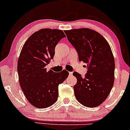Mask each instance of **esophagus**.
<instances>
[{"instance_id":"1","label":"esophagus","mask_w":130,"mask_h":130,"mask_svg":"<svg viewBox=\"0 0 130 130\" xmlns=\"http://www.w3.org/2000/svg\"><path fill=\"white\" fill-rule=\"evenodd\" d=\"M69 74L70 76H71L73 74V72H69Z\"/></svg>"}]
</instances>
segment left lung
Segmentation results:
<instances>
[{
  "label": "left lung",
  "instance_id": "obj_1",
  "mask_svg": "<svg viewBox=\"0 0 130 130\" xmlns=\"http://www.w3.org/2000/svg\"><path fill=\"white\" fill-rule=\"evenodd\" d=\"M78 54L79 61L87 64L84 77L73 73L76 98L88 108L100 105L109 95L114 82L115 61L109 44L100 34L83 28L64 31Z\"/></svg>",
  "mask_w": 130,
  "mask_h": 130
}]
</instances>
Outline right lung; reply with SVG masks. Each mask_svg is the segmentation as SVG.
Returning <instances> with one entry per match:
<instances>
[{"label": "right lung", "mask_w": 130, "mask_h": 130, "mask_svg": "<svg viewBox=\"0 0 130 130\" xmlns=\"http://www.w3.org/2000/svg\"><path fill=\"white\" fill-rule=\"evenodd\" d=\"M65 34L61 30L43 29L26 40L18 61V73L21 89L29 102L36 108H48L57 100L58 87L68 76V72L46 71L53 59L55 47Z\"/></svg>", "instance_id": "add662e5"}]
</instances>
